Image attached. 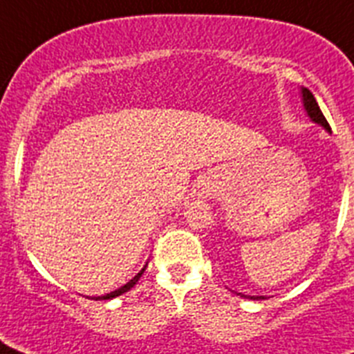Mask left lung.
Returning a JSON list of instances; mask_svg holds the SVG:
<instances>
[{
	"label": "left lung",
	"instance_id": "left-lung-1",
	"mask_svg": "<svg viewBox=\"0 0 354 354\" xmlns=\"http://www.w3.org/2000/svg\"><path fill=\"white\" fill-rule=\"evenodd\" d=\"M301 95H303V106H305L306 113H308V117L312 118V122H315V124H321V126H323L328 133H331L330 124H328L326 118H324L323 111H321V108H319L317 102H315V97L312 95L310 90L301 88ZM250 299H266V298L264 296H250Z\"/></svg>",
	"mask_w": 354,
	"mask_h": 354
}]
</instances>
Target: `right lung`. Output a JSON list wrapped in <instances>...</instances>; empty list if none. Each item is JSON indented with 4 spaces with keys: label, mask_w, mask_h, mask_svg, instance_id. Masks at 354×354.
<instances>
[{
    "label": "right lung",
    "mask_w": 354,
    "mask_h": 354,
    "mask_svg": "<svg viewBox=\"0 0 354 354\" xmlns=\"http://www.w3.org/2000/svg\"><path fill=\"white\" fill-rule=\"evenodd\" d=\"M145 268H147V264L143 266V270L140 271L138 274H136V277L133 278V280H129V282L126 283V286H122L120 289H117V290H113V292H108V294H104V296H93V299H113V298H117V296H120V294H124V292H127V290H131L133 289L134 286H136V282H138L140 280V277H142L143 274V271H145Z\"/></svg>",
    "instance_id": "right-lung-1"
}]
</instances>
